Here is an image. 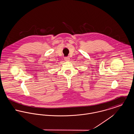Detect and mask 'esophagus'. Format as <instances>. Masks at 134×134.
Returning a JSON list of instances; mask_svg holds the SVG:
<instances>
[{"label": "esophagus", "mask_w": 134, "mask_h": 134, "mask_svg": "<svg viewBox=\"0 0 134 134\" xmlns=\"http://www.w3.org/2000/svg\"><path fill=\"white\" fill-rule=\"evenodd\" d=\"M64 60L66 61H68L70 60V58L69 57H66L64 58Z\"/></svg>", "instance_id": "1"}]
</instances>
